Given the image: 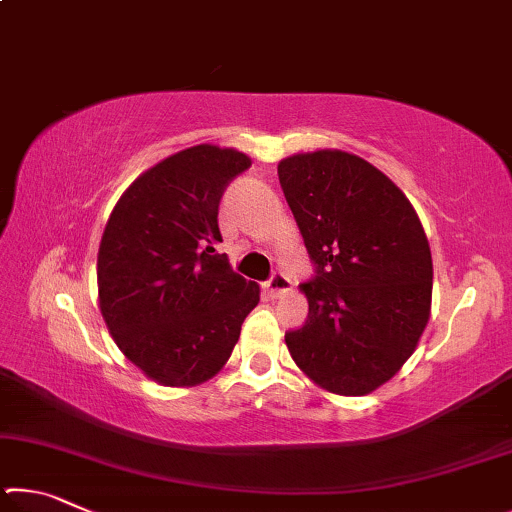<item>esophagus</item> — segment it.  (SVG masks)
Listing matches in <instances>:
<instances>
[{
  "mask_svg": "<svg viewBox=\"0 0 512 512\" xmlns=\"http://www.w3.org/2000/svg\"><path fill=\"white\" fill-rule=\"evenodd\" d=\"M291 289V280L284 273H275L271 280L264 284V291L268 293L271 298H280L282 293H287Z\"/></svg>",
  "mask_w": 512,
  "mask_h": 512,
  "instance_id": "esophagus-1",
  "label": "esophagus"
}]
</instances>
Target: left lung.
<instances>
[{
    "label": "left lung",
    "mask_w": 512,
    "mask_h": 512,
    "mask_svg": "<svg viewBox=\"0 0 512 512\" xmlns=\"http://www.w3.org/2000/svg\"><path fill=\"white\" fill-rule=\"evenodd\" d=\"M284 198L316 264L300 284L305 325L284 334L296 366L334 395H368L400 372L431 316L429 239L386 173L339 149L277 164Z\"/></svg>",
    "instance_id": "1"
}]
</instances>
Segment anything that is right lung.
<instances>
[{"instance_id":"right-lung-1","label":"right lung","mask_w":512,"mask_h":512,"mask_svg":"<svg viewBox=\"0 0 512 512\" xmlns=\"http://www.w3.org/2000/svg\"><path fill=\"white\" fill-rule=\"evenodd\" d=\"M237 149L189 146L137 176L97 257L99 309L124 357L160 386L219 375L257 307L259 284L219 255V201L250 167Z\"/></svg>"}]
</instances>
